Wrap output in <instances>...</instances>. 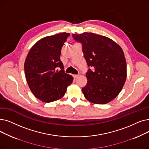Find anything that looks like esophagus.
<instances>
[{"instance_id":"esophagus-1","label":"esophagus","mask_w":149,"mask_h":149,"mask_svg":"<svg viewBox=\"0 0 149 149\" xmlns=\"http://www.w3.org/2000/svg\"><path fill=\"white\" fill-rule=\"evenodd\" d=\"M78 76H79V75H73V77H74V79H75L76 78H77V77H78Z\"/></svg>"}]
</instances>
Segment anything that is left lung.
<instances>
[{"label": "left lung", "instance_id": "left-lung-1", "mask_svg": "<svg viewBox=\"0 0 149 149\" xmlns=\"http://www.w3.org/2000/svg\"><path fill=\"white\" fill-rule=\"evenodd\" d=\"M82 45L89 69L87 83L82 88L85 97L96 104H106L117 96L127 78V63L124 52L108 37L84 32L72 35Z\"/></svg>", "mask_w": 149, "mask_h": 149}]
</instances>
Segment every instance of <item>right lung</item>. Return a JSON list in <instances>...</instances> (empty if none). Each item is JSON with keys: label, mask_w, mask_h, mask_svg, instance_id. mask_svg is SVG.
<instances>
[{"label": "right lung", "mask_w": 149, "mask_h": 149, "mask_svg": "<svg viewBox=\"0 0 149 149\" xmlns=\"http://www.w3.org/2000/svg\"><path fill=\"white\" fill-rule=\"evenodd\" d=\"M70 33H61L44 37L31 48L24 63L25 77L32 93L44 102L61 99L73 81L64 72L60 56ZM57 67L61 69L58 71Z\"/></svg>", "instance_id": "right-lung-1"}]
</instances>
